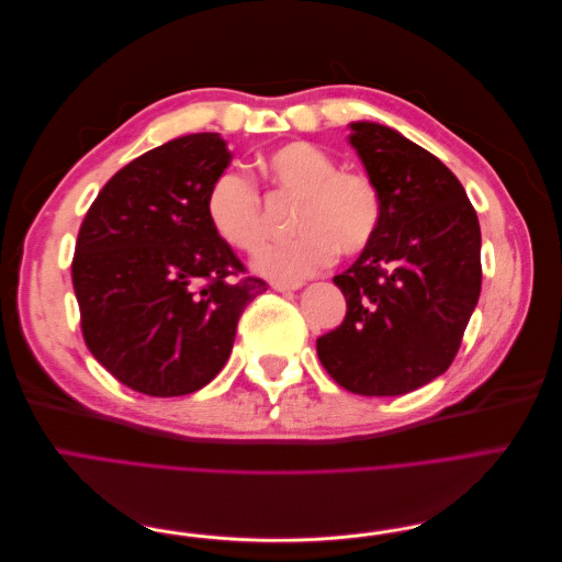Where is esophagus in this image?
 Wrapping results in <instances>:
<instances>
[{
	"instance_id": "1",
	"label": "esophagus",
	"mask_w": 562,
	"mask_h": 562,
	"mask_svg": "<svg viewBox=\"0 0 562 562\" xmlns=\"http://www.w3.org/2000/svg\"><path fill=\"white\" fill-rule=\"evenodd\" d=\"M271 288L279 293H285V291H297V288H302V281H271Z\"/></svg>"
}]
</instances>
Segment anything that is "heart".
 <instances>
[{"mask_svg":"<svg viewBox=\"0 0 562 562\" xmlns=\"http://www.w3.org/2000/svg\"><path fill=\"white\" fill-rule=\"evenodd\" d=\"M277 192L297 196L288 241L267 244L255 269L279 281H300L328 267L335 252L361 255L384 223L380 184L363 171H339V164L312 143H285L260 161ZM206 215L215 234L236 250L252 252L265 239V209L255 182L223 171L206 192Z\"/></svg>","mask_w":562,"mask_h":562,"instance_id":"obj_1","label":"heart"}]
</instances>
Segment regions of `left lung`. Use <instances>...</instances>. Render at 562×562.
<instances>
[{"label": "left lung", "mask_w": 562, "mask_h": 562, "mask_svg": "<svg viewBox=\"0 0 562 562\" xmlns=\"http://www.w3.org/2000/svg\"><path fill=\"white\" fill-rule=\"evenodd\" d=\"M349 143L384 196L378 239L333 281L347 300L316 339L351 394L401 396L450 368L481 295V225L462 182L394 128L351 124Z\"/></svg>", "instance_id": "left-lung-1"}]
</instances>
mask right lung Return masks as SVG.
I'll use <instances>...</instances> for the list:
<instances>
[{"instance_id": "obj_1", "label": "right lung", "mask_w": 562, "mask_h": 562, "mask_svg": "<svg viewBox=\"0 0 562 562\" xmlns=\"http://www.w3.org/2000/svg\"><path fill=\"white\" fill-rule=\"evenodd\" d=\"M232 155L217 133L182 135L116 171L79 227L72 285L81 335L112 378L147 396L206 386L267 283L209 223L206 192Z\"/></svg>"}]
</instances>
